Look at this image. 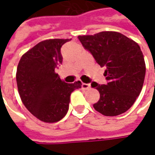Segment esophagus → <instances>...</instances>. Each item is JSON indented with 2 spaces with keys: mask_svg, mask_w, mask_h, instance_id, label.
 Returning a JSON list of instances; mask_svg holds the SVG:
<instances>
[{
  "mask_svg": "<svg viewBox=\"0 0 155 155\" xmlns=\"http://www.w3.org/2000/svg\"><path fill=\"white\" fill-rule=\"evenodd\" d=\"M81 87L82 89H85V90H87V89H89L90 88V85L89 84H87V83H81Z\"/></svg>",
  "mask_w": 155,
  "mask_h": 155,
  "instance_id": "obj_1",
  "label": "esophagus"
}]
</instances>
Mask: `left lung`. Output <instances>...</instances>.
I'll list each match as a JSON object with an SVG mask.
<instances>
[{
  "label": "left lung",
  "mask_w": 155,
  "mask_h": 155,
  "mask_svg": "<svg viewBox=\"0 0 155 155\" xmlns=\"http://www.w3.org/2000/svg\"><path fill=\"white\" fill-rule=\"evenodd\" d=\"M78 38L100 67L106 68L104 75L107 84L91 85L100 94L94 108L108 117L127 111L140 95L145 78L146 65L139 45L117 31Z\"/></svg>",
  "instance_id": "obj_1"
}]
</instances>
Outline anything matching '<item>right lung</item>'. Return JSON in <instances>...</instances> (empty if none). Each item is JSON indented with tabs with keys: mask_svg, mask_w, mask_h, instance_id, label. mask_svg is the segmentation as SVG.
I'll return each instance as SVG.
<instances>
[{
	"mask_svg": "<svg viewBox=\"0 0 155 155\" xmlns=\"http://www.w3.org/2000/svg\"><path fill=\"white\" fill-rule=\"evenodd\" d=\"M71 39H47L21 56L16 81L22 103L31 114L45 123H56L68 110L70 95L81 87L80 81L65 83L55 72L62 61L61 48Z\"/></svg>",
	"mask_w": 155,
	"mask_h": 155,
	"instance_id": "obj_1",
	"label": "right lung"
}]
</instances>
